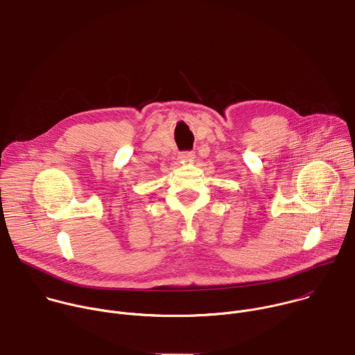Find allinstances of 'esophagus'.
Segmentation results:
<instances>
[{"label": "esophagus", "mask_w": 355, "mask_h": 355, "mask_svg": "<svg viewBox=\"0 0 355 355\" xmlns=\"http://www.w3.org/2000/svg\"><path fill=\"white\" fill-rule=\"evenodd\" d=\"M178 159H180V162H182V163H189V162H193L195 153H193V151H181Z\"/></svg>", "instance_id": "1"}]
</instances>
